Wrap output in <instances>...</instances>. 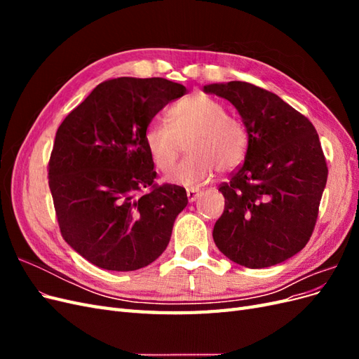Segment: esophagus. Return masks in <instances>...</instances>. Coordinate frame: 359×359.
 Returning <instances> with one entry per match:
<instances>
[{
	"instance_id": "esophagus-1",
	"label": "esophagus",
	"mask_w": 359,
	"mask_h": 359,
	"mask_svg": "<svg viewBox=\"0 0 359 359\" xmlns=\"http://www.w3.org/2000/svg\"><path fill=\"white\" fill-rule=\"evenodd\" d=\"M201 193L202 191H199L196 189H187V199H189V202L193 203L194 201H196L201 196Z\"/></svg>"
}]
</instances>
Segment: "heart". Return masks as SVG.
Listing matches in <instances>:
<instances>
[{
    "instance_id": "obj_1",
    "label": "heart",
    "mask_w": 359,
    "mask_h": 359,
    "mask_svg": "<svg viewBox=\"0 0 359 359\" xmlns=\"http://www.w3.org/2000/svg\"><path fill=\"white\" fill-rule=\"evenodd\" d=\"M226 107L214 97L193 94L169 111V126L149 124L145 147L151 161L169 172L189 138V157L170 173L169 181L187 187L208 182L217 170H232L243 161L247 135L241 123L226 115Z\"/></svg>"
}]
</instances>
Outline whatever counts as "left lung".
<instances>
[{"instance_id":"left-lung-1","label":"left lung","mask_w":359,"mask_h":359,"mask_svg":"<svg viewBox=\"0 0 359 359\" xmlns=\"http://www.w3.org/2000/svg\"><path fill=\"white\" fill-rule=\"evenodd\" d=\"M203 93L231 102L247 133L244 163L219 189L224 211L214 224V243L247 268L285 262L309 243L327 186L316 128L277 94L252 83H210Z\"/></svg>"}]
</instances>
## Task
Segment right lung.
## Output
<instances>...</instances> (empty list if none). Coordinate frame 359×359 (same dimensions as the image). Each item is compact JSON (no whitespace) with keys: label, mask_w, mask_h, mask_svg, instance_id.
<instances>
[{"label":"right lung","mask_w":359,"mask_h":359,"mask_svg":"<svg viewBox=\"0 0 359 359\" xmlns=\"http://www.w3.org/2000/svg\"><path fill=\"white\" fill-rule=\"evenodd\" d=\"M184 93L186 86L163 78L111 79L58 127L49 189L62 238L93 265L135 271L166 250L189 199L181 187L153 186L157 173L144 137Z\"/></svg>","instance_id":"add662e5"}]
</instances>
